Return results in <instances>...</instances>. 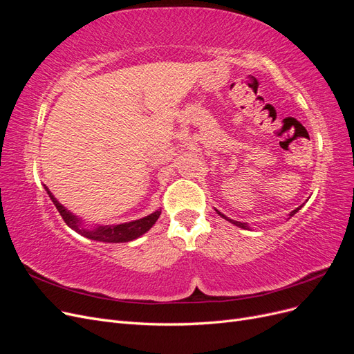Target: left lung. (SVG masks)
I'll return each mask as SVG.
<instances>
[{"mask_svg":"<svg viewBox=\"0 0 354 354\" xmlns=\"http://www.w3.org/2000/svg\"><path fill=\"white\" fill-rule=\"evenodd\" d=\"M298 209H299V208H297V209H294V211H292V212H291V214H289V216H291V217H292V216H294V214H295V212H298ZM217 212H218V214H220V216H221V217H224V216H223V214H221V212H220V211H217ZM224 218H227V217H224ZM227 220H229V221H230V223H233V224H234V226H238V227H242V229H246V226H245V223H241V221H234V220H230V218H227Z\"/></svg>","mask_w":354,"mask_h":354,"instance_id":"8db88e82","label":"left lung"}]
</instances>
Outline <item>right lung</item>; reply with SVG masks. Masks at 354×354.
Wrapping results in <instances>:
<instances>
[{"instance_id": "add662e5", "label": "right lung", "mask_w": 354, "mask_h": 354, "mask_svg": "<svg viewBox=\"0 0 354 354\" xmlns=\"http://www.w3.org/2000/svg\"><path fill=\"white\" fill-rule=\"evenodd\" d=\"M47 189V187H46ZM47 194L51 198L53 203H55L57 211L60 212V216L71 229H73L77 233L82 234V236L93 239V241H100V242H128L133 241L138 236H142L143 233H146L149 229H151L153 224L156 223V220L160 216V211H155L152 212L151 216L143 217L140 220L136 221H130V223H124V224H118V226H106V227H97V229H84L80 226V220L72 216L69 211H66V208L60 205L59 201L50 194V190L47 189Z\"/></svg>"}]
</instances>
